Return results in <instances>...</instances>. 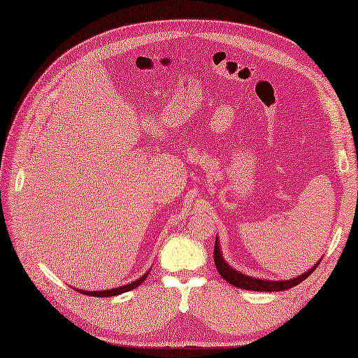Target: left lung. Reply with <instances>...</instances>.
Instances as JSON below:
<instances>
[{
	"instance_id": "1",
	"label": "left lung",
	"mask_w": 358,
	"mask_h": 358,
	"mask_svg": "<svg viewBox=\"0 0 358 358\" xmlns=\"http://www.w3.org/2000/svg\"><path fill=\"white\" fill-rule=\"evenodd\" d=\"M214 262H215V268L219 269V274L227 280L228 284L238 287V289L254 290V292H280V290L292 289V287L303 282V280L306 279L319 265L317 263V265H314L309 271L301 274V276L289 279V280H265L259 278H252L249 274H243L236 271V269L231 268L224 260L219 248V239H215V245H214Z\"/></svg>"
}]
</instances>
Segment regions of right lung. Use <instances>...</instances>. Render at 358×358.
Returning a JSON list of instances; mask_svg holds the SVG:
<instances>
[{"mask_svg": "<svg viewBox=\"0 0 358 358\" xmlns=\"http://www.w3.org/2000/svg\"><path fill=\"white\" fill-rule=\"evenodd\" d=\"M145 278H148V273L144 274L143 278H139L134 280V282H130L127 285H120V287H115V289H109V290H101V292H89V290H78L79 294L82 295H90V296H115V295H120V294H125V292H130L133 289H136L138 285H141V282H144Z\"/></svg>", "mask_w": 358, "mask_h": 358, "instance_id": "1", "label": "right lung"}]
</instances>
